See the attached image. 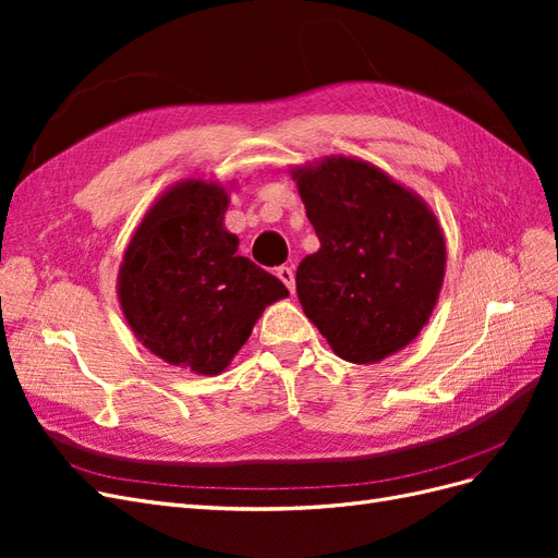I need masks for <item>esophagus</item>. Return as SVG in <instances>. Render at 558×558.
I'll list each match as a JSON object with an SVG mask.
<instances>
[{
  "label": "esophagus",
  "mask_w": 558,
  "mask_h": 558,
  "mask_svg": "<svg viewBox=\"0 0 558 558\" xmlns=\"http://www.w3.org/2000/svg\"><path fill=\"white\" fill-rule=\"evenodd\" d=\"M277 277L286 283V289H289L291 293H295V272H293V267H289V265L277 267Z\"/></svg>",
  "instance_id": "34e87169"
}]
</instances>
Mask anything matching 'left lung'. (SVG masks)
<instances>
[{
    "instance_id": "obj_1",
    "label": "left lung",
    "mask_w": 558,
    "mask_h": 558,
    "mask_svg": "<svg viewBox=\"0 0 558 558\" xmlns=\"http://www.w3.org/2000/svg\"><path fill=\"white\" fill-rule=\"evenodd\" d=\"M320 248L300 263V305L337 356L402 351L442 291L447 242L426 199L377 165L326 156L291 167Z\"/></svg>"
}]
</instances>
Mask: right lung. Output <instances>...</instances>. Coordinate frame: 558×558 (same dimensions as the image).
<instances>
[{"label":"right lung","instance_id":"1","mask_svg":"<svg viewBox=\"0 0 558 558\" xmlns=\"http://www.w3.org/2000/svg\"><path fill=\"white\" fill-rule=\"evenodd\" d=\"M234 181L189 177L146 209L118 267L116 293L134 337L195 375H221L265 307L289 289L238 256L226 228Z\"/></svg>","mask_w":558,"mask_h":558}]
</instances>
